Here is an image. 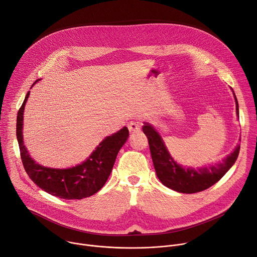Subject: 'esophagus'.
<instances>
[{
    "mask_svg": "<svg viewBox=\"0 0 257 257\" xmlns=\"http://www.w3.org/2000/svg\"><path fill=\"white\" fill-rule=\"evenodd\" d=\"M128 129H129V131L130 132H138V131H140V124L138 123V122H134V121H132L131 123H129L128 124Z\"/></svg>",
    "mask_w": 257,
    "mask_h": 257,
    "instance_id": "esophagus-1",
    "label": "esophagus"
}]
</instances>
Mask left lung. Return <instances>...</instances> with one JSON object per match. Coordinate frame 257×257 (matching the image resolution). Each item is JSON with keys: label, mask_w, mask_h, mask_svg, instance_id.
<instances>
[{"label": "left lung", "mask_w": 257, "mask_h": 257, "mask_svg": "<svg viewBox=\"0 0 257 257\" xmlns=\"http://www.w3.org/2000/svg\"><path fill=\"white\" fill-rule=\"evenodd\" d=\"M233 94L236 101L237 115H239L238 100L234 91ZM142 131L149 139L152 159L158 178L165 186L180 193L190 194L200 192L215 184L232 168L240 152V145L238 144L235 150L221 163L194 169L175 162L162 136L152 124L144 122Z\"/></svg>", "instance_id": "8db88e82"}]
</instances>
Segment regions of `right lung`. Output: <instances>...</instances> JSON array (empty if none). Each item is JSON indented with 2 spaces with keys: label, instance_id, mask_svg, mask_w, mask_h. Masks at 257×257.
Segmentation results:
<instances>
[{
  "label": "right lung",
  "instance_id": "1",
  "mask_svg": "<svg viewBox=\"0 0 257 257\" xmlns=\"http://www.w3.org/2000/svg\"><path fill=\"white\" fill-rule=\"evenodd\" d=\"M29 93L30 91L19 108L16 123L21 161L29 178L44 191L63 199H82L99 191L111 175L119 151L129 137L128 128L123 127L106 136L80 165L67 169L44 167L31 159L23 141V115Z\"/></svg>",
  "mask_w": 257,
  "mask_h": 257
}]
</instances>
